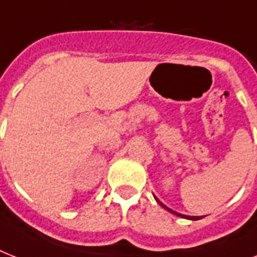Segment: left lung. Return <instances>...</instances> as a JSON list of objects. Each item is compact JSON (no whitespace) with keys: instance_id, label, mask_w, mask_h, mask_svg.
I'll return each mask as SVG.
<instances>
[{"instance_id":"left-lung-1","label":"left lung","mask_w":257,"mask_h":257,"mask_svg":"<svg viewBox=\"0 0 257 257\" xmlns=\"http://www.w3.org/2000/svg\"><path fill=\"white\" fill-rule=\"evenodd\" d=\"M155 199H156V201L159 204H160L161 207L164 208V209H167V211L168 212H171V213H173V215H176V216H179V217H183V219H188V220H200V219H203L204 216H187V215H181V213H179V212H176V211H172L171 208H168L167 207V205H164V204L161 203L160 200L157 199L156 196H155Z\"/></svg>"}]
</instances>
